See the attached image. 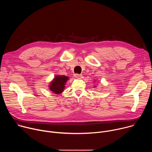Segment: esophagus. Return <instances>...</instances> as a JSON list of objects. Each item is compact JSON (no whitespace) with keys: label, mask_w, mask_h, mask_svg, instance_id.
Instances as JSON below:
<instances>
[{"label":"esophagus","mask_w":152,"mask_h":152,"mask_svg":"<svg viewBox=\"0 0 152 152\" xmlns=\"http://www.w3.org/2000/svg\"><path fill=\"white\" fill-rule=\"evenodd\" d=\"M75 77H76L77 79H80V78H81V77H82V75H79V74L76 73V74H75Z\"/></svg>","instance_id":"obj_1"}]
</instances>
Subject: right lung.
<instances>
[{
    "instance_id": "obj_1",
    "label": "right lung",
    "mask_w": 152,
    "mask_h": 152,
    "mask_svg": "<svg viewBox=\"0 0 152 152\" xmlns=\"http://www.w3.org/2000/svg\"><path fill=\"white\" fill-rule=\"evenodd\" d=\"M69 77L66 76H56L50 84V90L56 94L61 93L64 88H65V83L67 81Z\"/></svg>"
}]
</instances>
